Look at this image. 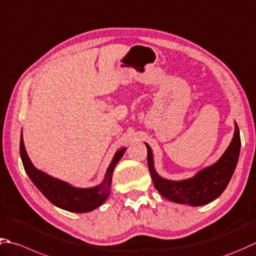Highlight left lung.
Returning a JSON list of instances; mask_svg holds the SVG:
<instances>
[{
    "label": "left lung",
    "mask_w": 256,
    "mask_h": 256,
    "mask_svg": "<svg viewBox=\"0 0 256 256\" xmlns=\"http://www.w3.org/2000/svg\"><path fill=\"white\" fill-rule=\"evenodd\" d=\"M234 135L223 155L214 164L198 171L194 176L173 181L162 178L154 166L153 152L148 143V164L154 188L170 201L191 206H201L214 201L221 195L231 180L236 168L241 150V138L236 122H234Z\"/></svg>",
    "instance_id": "1"
}]
</instances>
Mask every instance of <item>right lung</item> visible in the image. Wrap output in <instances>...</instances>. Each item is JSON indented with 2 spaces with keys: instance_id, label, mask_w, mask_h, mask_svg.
<instances>
[{
  "instance_id": "obj_1",
  "label": "right lung",
  "mask_w": 256,
  "mask_h": 256,
  "mask_svg": "<svg viewBox=\"0 0 256 256\" xmlns=\"http://www.w3.org/2000/svg\"><path fill=\"white\" fill-rule=\"evenodd\" d=\"M125 151H126V148H122L115 152L101 184L95 185L93 188H75L68 182L55 178L51 175L41 171V170H38L34 166L26 153L22 134L21 142H20V154H21L24 170L35 186L55 206L74 213L91 212L96 208L101 206L106 201V198L110 196V193H111L114 168L121 160Z\"/></svg>"
}]
</instances>
